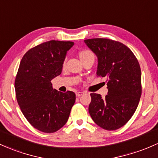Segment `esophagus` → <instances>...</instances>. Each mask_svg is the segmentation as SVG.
I'll return each instance as SVG.
<instances>
[{
  "mask_svg": "<svg viewBox=\"0 0 158 158\" xmlns=\"http://www.w3.org/2000/svg\"><path fill=\"white\" fill-rule=\"evenodd\" d=\"M84 94V92H82V91H78V92L76 93V95L77 97H80L82 96V95Z\"/></svg>",
  "mask_w": 158,
  "mask_h": 158,
  "instance_id": "34e87169",
  "label": "esophagus"
}]
</instances>
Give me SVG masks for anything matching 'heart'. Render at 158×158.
<instances>
[{
  "mask_svg": "<svg viewBox=\"0 0 158 158\" xmlns=\"http://www.w3.org/2000/svg\"><path fill=\"white\" fill-rule=\"evenodd\" d=\"M79 55L80 59L82 60L84 59V58H87L88 56H91V55H94L91 51H89V50H83V51H81L79 53ZM65 63H66V59L64 60V61L63 66L65 65Z\"/></svg>",
  "mask_w": 158,
  "mask_h": 158,
  "instance_id": "obj_1",
  "label": "heart"
}]
</instances>
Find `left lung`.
<instances>
[{"label": "left lung", "instance_id": "obj_1", "mask_svg": "<svg viewBox=\"0 0 158 158\" xmlns=\"http://www.w3.org/2000/svg\"><path fill=\"white\" fill-rule=\"evenodd\" d=\"M98 57L97 76L107 78L105 98L91 93L88 111L93 121L107 131L127 124L137 108L142 94L141 69L134 54L118 41L105 38L85 40Z\"/></svg>", "mask_w": 158, "mask_h": 158}]
</instances>
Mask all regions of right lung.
Listing matches in <instances>:
<instances>
[{
	"mask_svg": "<svg viewBox=\"0 0 158 158\" xmlns=\"http://www.w3.org/2000/svg\"><path fill=\"white\" fill-rule=\"evenodd\" d=\"M70 41L50 40L24 55L15 79L17 102L27 121L44 133H54L67 123L76 94L53 89L51 81L61 73Z\"/></svg>",
	"mask_w": 158,
	"mask_h": 158,
	"instance_id": "right-lung-1",
	"label": "right lung"
}]
</instances>
